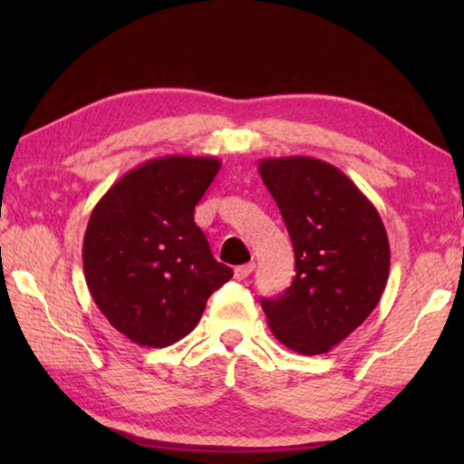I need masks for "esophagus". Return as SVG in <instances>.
Returning a JSON list of instances; mask_svg holds the SVG:
<instances>
[{
    "label": "esophagus",
    "instance_id": "34e87169",
    "mask_svg": "<svg viewBox=\"0 0 464 464\" xmlns=\"http://www.w3.org/2000/svg\"><path fill=\"white\" fill-rule=\"evenodd\" d=\"M254 270H256V264H254V262L237 266V268H235V278H237V280H246Z\"/></svg>",
    "mask_w": 464,
    "mask_h": 464
}]
</instances>
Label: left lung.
<instances>
[{"label": "left lung", "mask_w": 464, "mask_h": 464, "mask_svg": "<svg viewBox=\"0 0 464 464\" xmlns=\"http://www.w3.org/2000/svg\"><path fill=\"white\" fill-rule=\"evenodd\" d=\"M295 247L296 276L262 309L274 337L325 354L366 321L387 286L389 237L374 204L332 163L278 157L257 163Z\"/></svg>", "instance_id": "1"}]
</instances>
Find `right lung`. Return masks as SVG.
I'll use <instances>...</instances> for the list:
<instances>
[{
    "label": "right lung",
    "mask_w": 464,
    "mask_h": 464,
    "mask_svg": "<svg viewBox=\"0 0 464 464\" xmlns=\"http://www.w3.org/2000/svg\"><path fill=\"white\" fill-rule=\"evenodd\" d=\"M218 169L217 157H155L93 207L82 251L85 282L110 325L130 342L166 348L182 340L233 276L194 223Z\"/></svg>",
    "instance_id": "obj_1"
}]
</instances>
